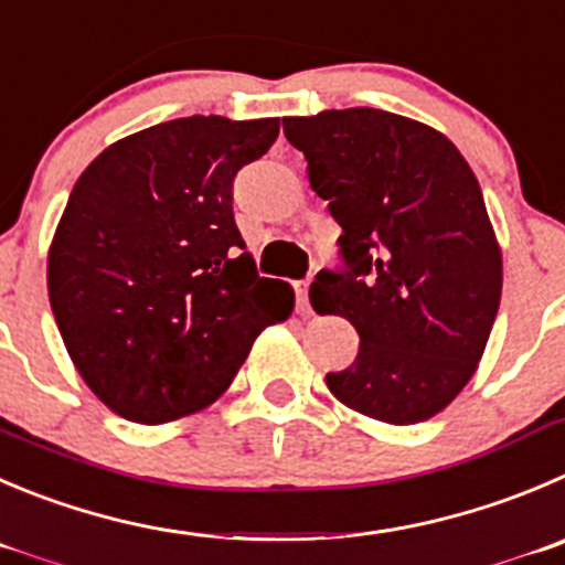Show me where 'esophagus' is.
Listing matches in <instances>:
<instances>
[{
	"label": "esophagus",
	"instance_id": "1",
	"mask_svg": "<svg viewBox=\"0 0 565 565\" xmlns=\"http://www.w3.org/2000/svg\"><path fill=\"white\" fill-rule=\"evenodd\" d=\"M308 288H310V279H302V282H297V302H299V310H302V313H310Z\"/></svg>",
	"mask_w": 565,
	"mask_h": 565
}]
</instances>
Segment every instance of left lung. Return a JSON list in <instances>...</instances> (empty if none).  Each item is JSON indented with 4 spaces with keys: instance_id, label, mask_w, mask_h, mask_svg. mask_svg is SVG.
Instances as JSON below:
<instances>
[{
    "instance_id": "left-lung-1",
    "label": "left lung",
    "mask_w": 565,
    "mask_h": 565,
    "mask_svg": "<svg viewBox=\"0 0 565 565\" xmlns=\"http://www.w3.org/2000/svg\"><path fill=\"white\" fill-rule=\"evenodd\" d=\"M282 130L343 230V268L319 271L310 305L343 316L360 349L327 388L377 422H427L475 377L502 297L480 182L444 132L388 110L282 118Z\"/></svg>"
}]
</instances>
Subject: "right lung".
Segmentation results:
<instances>
[{"mask_svg": "<svg viewBox=\"0 0 565 565\" xmlns=\"http://www.w3.org/2000/svg\"><path fill=\"white\" fill-rule=\"evenodd\" d=\"M277 136L279 118H174L79 174L46 288L74 369L127 422L213 405L255 338L291 316L294 288L257 277L233 218L235 174Z\"/></svg>", "mask_w": 565, "mask_h": 565, "instance_id": "1", "label": "right lung"}]
</instances>
